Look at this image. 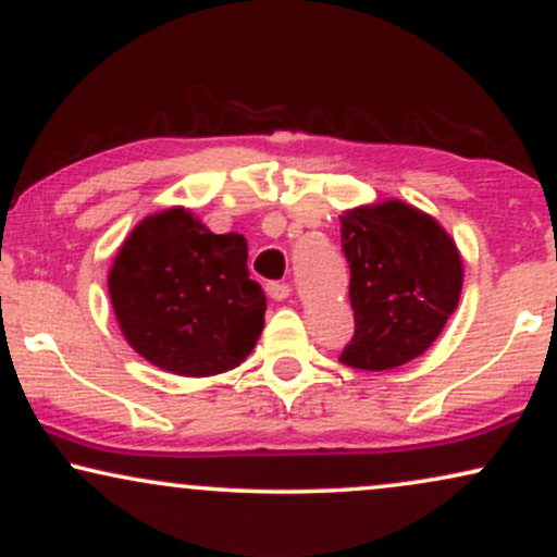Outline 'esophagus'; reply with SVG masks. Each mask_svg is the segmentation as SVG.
<instances>
[{
    "label": "esophagus",
    "instance_id": "obj_1",
    "mask_svg": "<svg viewBox=\"0 0 557 557\" xmlns=\"http://www.w3.org/2000/svg\"><path fill=\"white\" fill-rule=\"evenodd\" d=\"M267 293H270L272 300H285V298H290L293 287L287 283H270L267 285Z\"/></svg>",
    "mask_w": 557,
    "mask_h": 557
}]
</instances>
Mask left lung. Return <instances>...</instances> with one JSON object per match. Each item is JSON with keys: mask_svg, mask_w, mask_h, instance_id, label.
<instances>
[{"mask_svg": "<svg viewBox=\"0 0 557 557\" xmlns=\"http://www.w3.org/2000/svg\"><path fill=\"white\" fill-rule=\"evenodd\" d=\"M356 332L341 361L385 372L419 359L456 311L463 261L434 216L398 198L341 214Z\"/></svg>", "mask_w": 557, "mask_h": 557, "instance_id": "1", "label": "left lung"}]
</instances>
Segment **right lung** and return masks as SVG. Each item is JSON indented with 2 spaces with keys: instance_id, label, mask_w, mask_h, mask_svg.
<instances>
[{
  "instance_id": "obj_1",
  "label": "right lung",
  "mask_w": 557,
  "mask_h": 557,
  "mask_svg": "<svg viewBox=\"0 0 557 557\" xmlns=\"http://www.w3.org/2000/svg\"><path fill=\"white\" fill-rule=\"evenodd\" d=\"M246 261L243 235H214L183 207L140 220L107 277L125 341L172 374L235 369L257 345L267 311Z\"/></svg>"
}]
</instances>
